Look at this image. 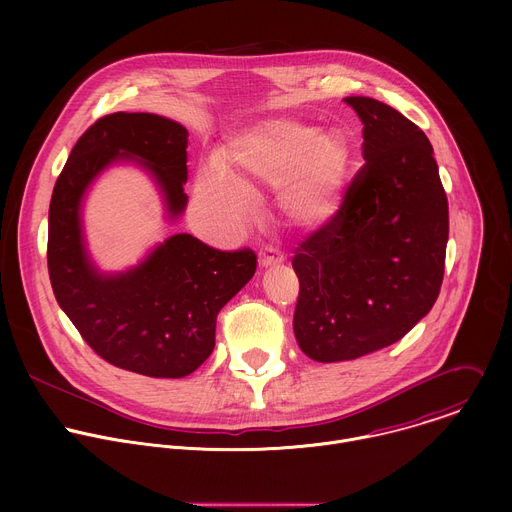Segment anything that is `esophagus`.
Returning a JSON list of instances; mask_svg holds the SVG:
<instances>
[{"label":"esophagus","instance_id":"obj_1","mask_svg":"<svg viewBox=\"0 0 512 512\" xmlns=\"http://www.w3.org/2000/svg\"><path fill=\"white\" fill-rule=\"evenodd\" d=\"M281 261H283V255L271 245H265L259 251V265L261 267H269V265H275V263H281Z\"/></svg>","mask_w":512,"mask_h":512}]
</instances>
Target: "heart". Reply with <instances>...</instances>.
<instances>
[{
	"label": "heart",
	"mask_w": 512,
	"mask_h": 512,
	"mask_svg": "<svg viewBox=\"0 0 512 512\" xmlns=\"http://www.w3.org/2000/svg\"><path fill=\"white\" fill-rule=\"evenodd\" d=\"M352 148L338 131L289 117H269L243 131L231 145L223 172L200 174L202 200L241 210V192L283 188L285 212L302 225H322L340 206Z\"/></svg>",
	"instance_id": "heart-1"
}]
</instances>
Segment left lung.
Returning a JSON list of instances; mask_svg holds the SVG:
<instances>
[{
	"instance_id": "8db88e82",
	"label": "left lung",
	"mask_w": 512,
	"mask_h": 512,
	"mask_svg": "<svg viewBox=\"0 0 512 512\" xmlns=\"http://www.w3.org/2000/svg\"><path fill=\"white\" fill-rule=\"evenodd\" d=\"M344 101L364 123V164L291 259L300 279L294 332L318 362L401 340L440 296L450 231L427 135L377 99Z\"/></svg>"
}]
</instances>
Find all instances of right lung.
I'll return each instance as SVG.
<instances>
[{
	"instance_id": "right-lung-1",
	"label": "right lung",
	"mask_w": 512,
	"mask_h": 512,
	"mask_svg": "<svg viewBox=\"0 0 512 512\" xmlns=\"http://www.w3.org/2000/svg\"><path fill=\"white\" fill-rule=\"evenodd\" d=\"M186 148L188 131L176 121L105 115L72 148L48 212V275L58 306L103 360L156 379L186 377L210 356L216 316L255 275L257 255L174 235L139 267L105 277L85 255L79 204L107 164L133 156L158 178L170 214H180L188 200Z\"/></svg>"
}]
</instances>
